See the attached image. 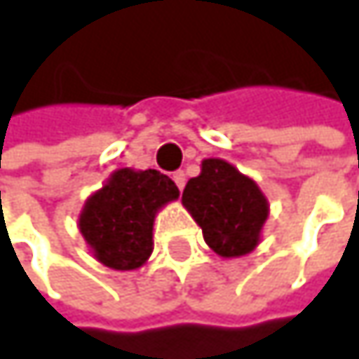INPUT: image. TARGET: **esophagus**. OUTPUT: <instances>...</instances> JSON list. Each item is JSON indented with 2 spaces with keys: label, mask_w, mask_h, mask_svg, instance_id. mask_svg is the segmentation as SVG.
I'll list each match as a JSON object with an SVG mask.
<instances>
[{
  "label": "esophagus",
  "mask_w": 359,
  "mask_h": 359,
  "mask_svg": "<svg viewBox=\"0 0 359 359\" xmlns=\"http://www.w3.org/2000/svg\"><path fill=\"white\" fill-rule=\"evenodd\" d=\"M172 180H175V182H177V187H179L180 191H182V187H184V172H182V170H179V172H175V175H172Z\"/></svg>",
  "instance_id": "obj_1"
}]
</instances>
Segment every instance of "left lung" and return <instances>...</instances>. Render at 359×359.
I'll use <instances>...</instances> for the list:
<instances>
[{
    "label": "left lung",
    "instance_id": "1",
    "mask_svg": "<svg viewBox=\"0 0 359 359\" xmlns=\"http://www.w3.org/2000/svg\"><path fill=\"white\" fill-rule=\"evenodd\" d=\"M182 205L201 226L205 243L222 257L255 250L268 218V199L255 180L220 158L201 162V175L182 191Z\"/></svg>",
    "mask_w": 359,
    "mask_h": 359
}]
</instances>
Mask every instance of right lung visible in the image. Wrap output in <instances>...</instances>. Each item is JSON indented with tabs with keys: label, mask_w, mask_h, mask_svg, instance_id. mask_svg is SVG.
Masks as SVG:
<instances>
[{
	"label": "right lung",
	"mask_w": 359,
	"mask_h": 359,
	"mask_svg": "<svg viewBox=\"0 0 359 359\" xmlns=\"http://www.w3.org/2000/svg\"><path fill=\"white\" fill-rule=\"evenodd\" d=\"M175 199L179 187L166 175L120 168L85 201L79 229L104 266L135 270L151 255L158 210Z\"/></svg>",
	"instance_id": "1"
}]
</instances>
